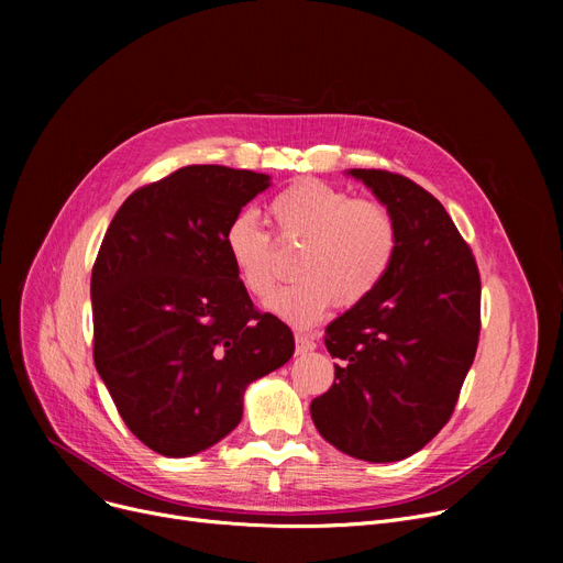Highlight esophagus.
Wrapping results in <instances>:
<instances>
[{
    "label": "esophagus",
    "instance_id": "obj_1",
    "mask_svg": "<svg viewBox=\"0 0 563 563\" xmlns=\"http://www.w3.org/2000/svg\"><path fill=\"white\" fill-rule=\"evenodd\" d=\"M294 340H297V353H299V356H306V353L317 349L314 338H310L306 333H297V335H294Z\"/></svg>",
    "mask_w": 563,
    "mask_h": 563
}]
</instances>
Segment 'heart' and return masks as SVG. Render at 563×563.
<instances>
[{"label": "heart", "instance_id": "obj_1", "mask_svg": "<svg viewBox=\"0 0 563 563\" xmlns=\"http://www.w3.org/2000/svg\"><path fill=\"white\" fill-rule=\"evenodd\" d=\"M280 240H306L294 274L269 310L297 327H310L333 301L353 306L386 278L397 253V223L386 205L353 200L346 191L317 180L287 187L269 202ZM225 253L242 287L266 299L276 287L272 240L251 212L236 214L223 236Z\"/></svg>", "mask_w": 563, "mask_h": 563}]
</instances>
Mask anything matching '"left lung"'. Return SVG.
<instances>
[{"mask_svg":"<svg viewBox=\"0 0 563 563\" xmlns=\"http://www.w3.org/2000/svg\"><path fill=\"white\" fill-rule=\"evenodd\" d=\"M397 223L386 278L327 327L335 365L312 399L317 431L340 452L393 463L420 452L448 424L479 342L477 262L450 214L397 173L349 168Z\"/></svg>","mask_w":563,"mask_h":563,"instance_id":"obj_1","label":"left lung"}]
</instances>
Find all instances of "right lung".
<instances>
[{"instance_id": "obj_1", "label": "right lung", "mask_w": 563, "mask_h": 563, "mask_svg": "<svg viewBox=\"0 0 563 563\" xmlns=\"http://www.w3.org/2000/svg\"><path fill=\"white\" fill-rule=\"evenodd\" d=\"M272 177L185 166L115 212L93 274V361L128 429L168 459L217 445L242 420L253 380L294 353L257 312L223 236Z\"/></svg>"}]
</instances>
